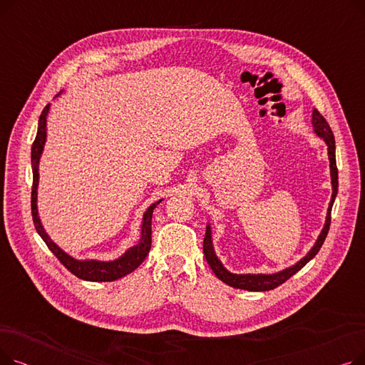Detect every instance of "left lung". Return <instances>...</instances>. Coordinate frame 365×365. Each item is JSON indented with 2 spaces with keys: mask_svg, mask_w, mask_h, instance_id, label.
I'll use <instances>...</instances> for the list:
<instances>
[{
  "mask_svg": "<svg viewBox=\"0 0 365 365\" xmlns=\"http://www.w3.org/2000/svg\"><path fill=\"white\" fill-rule=\"evenodd\" d=\"M312 127H314V131L317 133V136H319L325 142V145H327L329 160H330L331 187H333L331 200H330L329 210H327V217H325L322 231L318 235V240L315 241L314 247L308 252V255L302 257L296 264H293L290 267H285V269L275 272V274H232L226 269L223 263L220 262V259L216 256L213 240H212V226L207 225L204 244H202L207 263L210 264L212 271L220 281L234 287V289H241V290H247V292H267V290L277 289L278 285H281L282 282L292 278L296 272H299L302 269L306 263L315 257V255L319 252L321 245L325 241V237H327V234H329L330 223H331V207L336 200L337 187H339V175H337V165H336V143H334V136H333V131H331L329 123L325 121V118L317 109H314V112H312Z\"/></svg>",
  "mask_w": 365,
  "mask_h": 365,
  "instance_id": "8db88e82",
  "label": "left lung"
}]
</instances>
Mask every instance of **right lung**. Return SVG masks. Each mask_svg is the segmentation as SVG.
Returning a JSON list of instances; mask_svg holds the SVG:
<instances>
[{
    "instance_id": "1",
    "label": "right lung",
    "mask_w": 365,
    "mask_h": 365,
    "mask_svg": "<svg viewBox=\"0 0 365 365\" xmlns=\"http://www.w3.org/2000/svg\"><path fill=\"white\" fill-rule=\"evenodd\" d=\"M50 110V103L43 109L40 115V121H38V131L35 140L32 143V150H31V163H32V175H34V182H32V198H31V208H32V219L34 225L38 235L43 238V241L47 244L50 248V252L61 260V263L66 267L69 272H72L75 277H78L80 279L84 281H94V282H105V281H115L118 278H123L133 272L134 269H138L139 264L145 260L150 250V234H152V213L153 208H155L163 200L153 202L148 207L146 212L143 213V222H142V229H140V240L136 245L130 247L125 253L115 259V260H96V259H88V260H78L72 256H69L66 252H63L62 248L57 245L48 234L44 231V226L40 220V216H38V207H36V194H38V180H40V173H38V165H40V158L41 153L44 150L46 145V138H47V115Z\"/></svg>"
}]
</instances>
